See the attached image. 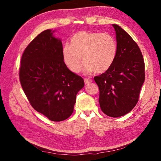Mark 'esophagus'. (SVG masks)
Listing matches in <instances>:
<instances>
[{
    "label": "esophagus",
    "mask_w": 161,
    "mask_h": 161,
    "mask_svg": "<svg viewBox=\"0 0 161 161\" xmlns=\"http://www.w3.org/2000/svg\"><path fill=\"white\" fill-rule=\"evenodd\" d=\"M84 81H85V84H89V83H91V82H92V80L89 79H85Z\"/></svg>",
    "instance_id": "esophagus-1"
}]
</instances>
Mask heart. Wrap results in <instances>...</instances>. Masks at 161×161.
<instances>
[{"label": "heart", "mask_w": 161, "mask_h": 161, "mask_svg": "<svg viewBox=\"0 0 161 161\" xmlns=\"http://www.w3.org/2000/svg\"><path fill=\"white\" fill-rule=\"evenodd\" d=\"M117 50L116 41L110 34L82 31L73 36L70 46L63 48L62 58L67 67L75 73L81 69L82 57L85 62V74L103 73L113 65Z\"/></svg>", "instance_id": "obj_1"}]
</instances>
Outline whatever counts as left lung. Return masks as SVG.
Instances as JSON below:
<instances>
[{
    "label": "left lung",
    "mask_w": 161,
    "mask_h": 161,
    "mask_svg": "<svg viewBox=\"0 0 161 161\" xmlns=\"http://www.w3.org/2000/svg\"><path fill=\"white\" fill-rule=\"evenodd\" d=\"M117 55L110 69L94 78L99 89V104L107 115L118 118L137 104L145 79L144 61L138 46L122 28L113 24Z\"/></svg>",
    "instance_id": "8db88e82"
}]
</instances>
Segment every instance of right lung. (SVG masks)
Returning <instances> with one entry per match:
<instances>
[{
  "label": "right lung",
  "instance_id": "obj_1",
  "mask_svg": "<svg viewBox=\"0 0 161 161\" xmlns=\"http://www.w3.org/2000/svg\"><path fill=\"white\" fill-rule=\"evenodd\" d=\"M54 32L42 31L25 48L19 79L33 109L51 121H61L73 113L76 95L85 83L65 64L62 43Z\"/></svg>",
  "mask_w": 161,
  "mask_h": 161
}]
</instances>
